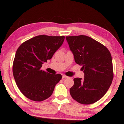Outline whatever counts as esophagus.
Masks as SVG:
<instances>
[{
    "label": "esophagus",
    "instance_id": "obj_1",
    "mask_svg": "<svg viewBox=\"0 0 124 124\" xmlns=\"http://www.w3.org/2000/svg\"><path fill=\"white\" fill-rule=\"evenodd\" d=\"M68 78V76H66V75H62V79H66V78Z\"/></svg>",
    "mask_w": 124,
    "mask_h": 124
}]
</instances>
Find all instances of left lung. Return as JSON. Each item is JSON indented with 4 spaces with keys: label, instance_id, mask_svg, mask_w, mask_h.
Masks as SVG:
<instances>
[{
    "label": "left lung",
    "instance_id": "obj_1",
    "mask_svg": "<svg viewBox=\"0 0 124 124\" xmlns=\"http://www.w3.org/2000/svg\"><path fill=\"white\" fill-rule=\"evenodd\" d=\"M76 63L82 65L84 78H75L71 96L83 104L96 103L104 96L113 79L112 58L103 44L86 35L66 37Z\"/></svg>",
    "mask_w": 124,
    "mask_h": 124
}]
</instances>
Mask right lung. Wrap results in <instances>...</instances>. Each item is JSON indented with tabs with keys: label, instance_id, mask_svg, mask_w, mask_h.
<instances>
[{
	"label": "right lung",
	"instance_id": "obj_1",
	"mask_svg": "<svg viewBox=\"0 0 124 124\" xmlns=\"http://www.w3.org/2000/svg\"><path fill=\"white\" fill-rule=\"evenodd\" d=\"M64 36L41 35L23 42L16 53L13 73L21 92L28 99L41 101L49 97L62 79L60 74L52 75L41 70L63 44Z\"/></svg>",
	"mask_w": 124,
	"mask_h": 124
}]
</instances>
